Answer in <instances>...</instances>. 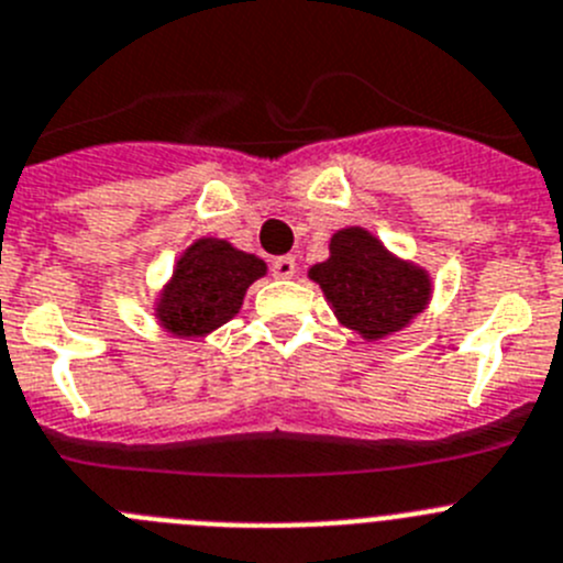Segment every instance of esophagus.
<instances>
[{
	"label": "esophagus",
	"instance_id": "obj_1",
	"mask_svg": "<svg viewBox=\"0 0 563 563\" xmlns=\"http://www.w3.org/2000/svg\"><path fill=\"white\" fill-rule=\"evenodd\" d=\"M294 272H297V261H294V255H280L272 261V275L275 277H294Z\"/></svg>",
	"mask_w": 563,
	"mask_h": 563
}]
</instances>
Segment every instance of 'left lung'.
I'll return each mask as SVG.
<instances>
[{"mask_svg":"<svg viewBox=\"0 0 563 563\" xmlns=\"http://www.w3.org/2000/svg\"><path fill=\"white\" fill-rule=\"evenodd\" d=\"M335 317L366 339L406 328L424 308L428 275L388 255L366 230H341L330 241V257L311 269Z\"/></svg>","mask_w":563,"mask_h":563,"instance_id":"1","label":"left lung"}]
</instances>
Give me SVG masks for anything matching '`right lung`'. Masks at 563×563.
Listing matches in <instances>:
<instances>
[{
	"label": "right lung",
	"mask_w": 563,
	"mask_h": 563,
	"mask_svg": "<svg viewBox=\"0 0 563 563\" xmlns=\"http://www.w3.org/2000/svg\"><path fill=\"white\" fill-rule=\"evenodd\" d=\"M261 257L233 250L228 241L202 239L180 257L169 288L163 291V328L175 335H205L235 317L250 283L264 275Z\"/></svg>",
	"instance_id": "add662e5"
}]
</instances>
